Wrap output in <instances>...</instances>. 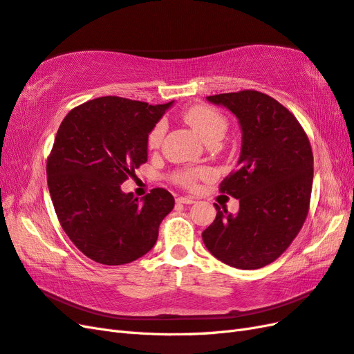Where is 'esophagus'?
I'll return each instance as SVG.
<instances>
[{
  "label": "esophagus",
  "mask_w": 354,
  "mask_h": 354,
  "mask_svg": "<svg viewBox=\"0 0 354 354\" xmlns=\"http://www.w3.org/2000/svg\"><path fill=\"white\" fill-rule=\"evenodd\" d=\"M176 201L178 204H194L195 203L194 198H190V196H178Z\"/></svg>",
  "instance_id": "1"
}]
</instances>
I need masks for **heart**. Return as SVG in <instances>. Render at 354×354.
Returning <instances> with one entry per match:
<instances>
[{"label":"heart","instance_id":"heart-1","mask_svg":"<svg viewBox=\"0 0 354 354\" xmlns=\"http://www.w3.org/2000/svg\"><path fill=\"white\" fill-rule=\"evenodd\" d=\"M183 119L195 129V132L204 141H208L209 138H213L216 136H223L227 128V122L222 114L208 106L190 107L189 110L185 111ZM165 131H167L165 122H158L156 125L151 128L147 137L149 146L158 147L160 145L162 138L165 136ZM205 176H208V171L204 168H187L183 171H178L176 174V181L185 187H194L198 178L205 177Z\"/></svg>","mask_w":354,"mask_h":354}]
</instances>
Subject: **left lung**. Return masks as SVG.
<instances>
[{
  "mask_svg": "<svg viewBox=\"0 0 354 354\" xmlns=\"http://www.w3.org/2000/svg\"><path fill=\"white\" fill-rule=\"evenodd\" d=\"M241 128L236 169L221 190L240 199L236 214L214 204V222L203 232L208 252L238 270L274 262L307 218L313 187V151L307 133L279 101L257 91L218 93Z\"/></svg>",
  "mask_w": 354,
  "mask_h": 354,
  "instance_id": "1",
  "label": "left lung"
}]
</instances>
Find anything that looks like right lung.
Returning <instances> with one entry per match:
<instances>
[{
    "label": "right lung",
    "mask_w": 354,
    "mask_h": 354,
    "mask_svg": "<svg viewBox=\"0 0 354 354\" xmlns=\"http://www.w3.org/2000/svg\"><path fill=\"white\" fill-rule=\"evenodd\" d=\"M168 104L101 97L73 109L47 159V186L73 244L102 265L133 262L151 250L174 196L151 189L141 199L120 185L147 162V137Z\"/></svg>",
    "instance_id": "add662e5"
}]
</instances>
